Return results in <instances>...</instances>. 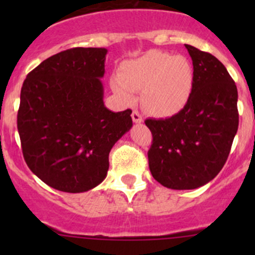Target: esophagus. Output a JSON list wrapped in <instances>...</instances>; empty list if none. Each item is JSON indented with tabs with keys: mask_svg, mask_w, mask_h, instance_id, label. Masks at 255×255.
Returning a JSON list of instances; mask_svg holds the SVG:
<instances>
[{
	"mask_svg": "<svg viewBox=\"0 0 255 255\" xmlns=\"http://www.w3.org/2000/svg\"><path fill=\"white\" fill-rule=\"evenodd\" d=\"M132 120L134 123H142L143 122V117L142 115H140L139 112L137 111V110H134V111L132 112Z\"/></svg>",
	"mask_w": 255,
	"mask_h": 255,
	"instance_id": "34e87169",
	"label": "esophagus"
}]
</instances>
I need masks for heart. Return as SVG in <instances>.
Masks as SVG:
<instances>
[{"instance_id": "heart-1", "label": "heart", "mask_w": 255, "mask_h": 255, "mask_svg": "<svg viewBox=\"0 0 255 255\" xmlns=\"http://www.w3.org/2000/svg\"><path fill=\"white\" fill-rule=\"evenodd\" d=\"M111 86L127 104L134 100L135 91L143 90L144 109L154 116L168 117L179 113L189 102L194 87V69L185 56L150 50L125 61L120 75L112 78Z\"/></svg>"}]
</instances>
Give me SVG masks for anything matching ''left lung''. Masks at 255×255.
<instances>
[{"label":"left lung","instance_id":"obj_1","mask_svg":"<svg viewBox=\"0 0 255 255\" xmlns=\"http://www.w3.org/2000/svg\"><path fill=\"white\" fill-rule=\"evenodd\" d=\"M194 65L186 106L169 118H148V150L154 179L174 190L207 184L225 165L238 129V92L227 69L212 54L185 44Z\"/></svg>","mask_w":255,"mask_h":255}]
</instances>
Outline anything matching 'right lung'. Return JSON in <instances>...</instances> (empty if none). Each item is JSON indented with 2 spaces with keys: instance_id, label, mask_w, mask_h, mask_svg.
<instances>
[{
  "instance_id": "1",
  "label": "right lung",
  "mask_w": 255,
  "mask_h": 255,
  "mask_svg": "<svg viewBox=\"0 0 255 255\" xmlns=\"http://www.w3.org/2000/svg\"><path fill=\"white\" fill-rule=\"evenodd\" d=\"M105 48H71L45 59L23 82L17 128L28 168L64 192L104 181L109 154L130 129V110L105 107Z\"/></svg>"
}]
</instances>
